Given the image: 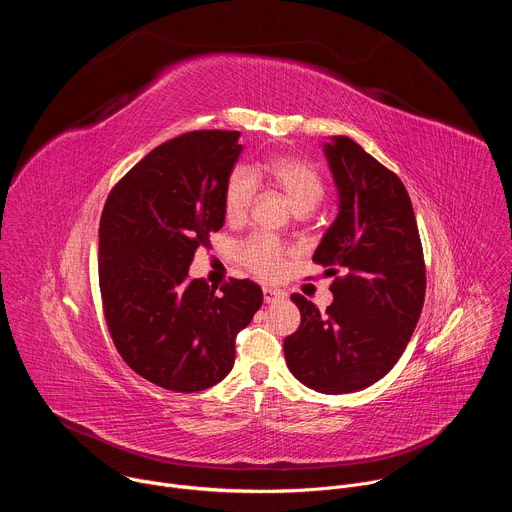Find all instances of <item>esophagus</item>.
I'll use <instances>...</instances> for the list:
<instances>
[{"label": "esophagus", "instance_id": "obj_1", "mask_svg": "<svg viewBox=\"0 0 512 512\" xmlns=\"http://www.w3.org/2000/svg\"><path fill=\"white\" fill-rule=\"evenodd\" d=\"M281 298H283V291L273 289V287H263V300H265V304H273V302H277Z\"/></svg>", "mask_w": 512, "mask_h": 512}]
</instances>
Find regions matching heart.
Wrapping results in <instances>:
<instances>
[{
  "mask_svg": "<svg viewBox=\"0 0 512 512\" xmlns=\"http://www.w3.org/2000/svg\"><path fill=\"white\" fill-rule=\"evenodd\" d=\"M257 176H265L275 184L300 214L312 210L324 196V180L310 162L294 156H271L255 174L243 166L231 172L225 188V214L229 221L237 223L247 216L257 192ZM291 253L294 251L281 241L269 235H255L243 243L241 261L255 275L277 279L283 275Z\"/></svg>",
  "mask_w": 512,
  "mask_h": 512,
  "instance_id": "b5f03b06",
  "label": "heart"
}]
</instances>
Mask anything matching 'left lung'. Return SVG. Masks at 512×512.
<instances>
[{
	"label": "left lung",
	"mask_w": 512,
	"mask_h": 512,
	"mask_svg": "<svg viewBox=\"0 0 512 512\" xmlns=\"http://www.w3.org/2000/svg\"><path fill=\"white\" fill-rule=\"evenodd\" d=\"M338 192V214L314 261L334 302L320 312L304 296L300 328L283 340L287 367L302 385L342 395L383 379L403 354L423 308L425 265L415 212L403 182L356 141L332 135L322 143Z\"/></svg>",
	"instance_id": "obj_1"
}]
</instances>
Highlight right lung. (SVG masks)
<instances>
[{"label": "right lung", "mask_w": 512, "mask_h": 512, "mask_svg": "<svg viewBox=\"0 0 512 512\" xmlns=\"http://www.w3.org/2000/svg\"><path fill=\"white\" fill-rule=\"evenodd\" d=\"M239 131H190L152 150L111 190L99 227V285L111 338L150 383L196 393L235 364L237 332L263 304L249 279L216 294L188 269L225 225Z\"/></svg>", "instance_id": "1"}]
</instances>
